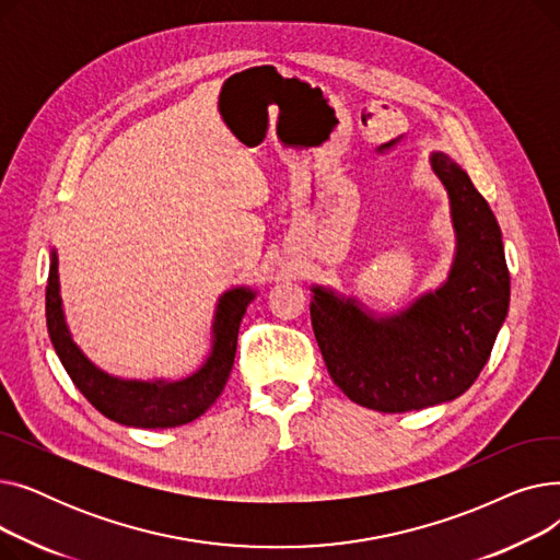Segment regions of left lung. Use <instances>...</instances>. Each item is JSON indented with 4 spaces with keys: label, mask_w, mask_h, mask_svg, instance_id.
I'll list each match as a JSON object with an SVG mask.
<instances>
[{
    "label": "left lung",
    "mask_w": 560,
    "mask_h": 560,
    "mask_svg": "<svg viewBox=\"0 0 560 560\" xmlns=\"http://www.w3.org/2000/svg\"><path fill=\"white\" fill-rule=\"evenodd\" d=\"M431 167L447 188L456 231L447 281L390 317H374L357 300L313 288L311 325L334 384L381 413L460 397L488 363L509 313L502 229L488 201L447 154L433 152Z\"/></svg>",
    "instance_id": "1"
}]
</instances>
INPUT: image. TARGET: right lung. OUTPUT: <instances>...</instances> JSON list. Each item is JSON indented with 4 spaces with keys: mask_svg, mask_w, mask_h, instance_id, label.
<instances>
[{
    "mask_svg": "<svg viewBox=\"0 0 560 560\" xmlns=\"http://www.w3.org/2000/svg\"><path fill=\"white\" fill-rule=\"evenodd\" d=\"M254 290L233 288L220 298L213 322V349L206 363L188 378L174 381H125L95 368L72 342L66 327L58 295V258L51 252L45 315L51 345L61 359L72 384L91 401L102 416L113 422L138 429H170L197 420L209 410L226 386L233 368L238 329L247 306L254 300Z\"/></svg>",
    "mask_w": 560,
    "mask_h": 560,
    "instance_id": "right-lung-1",
    "label": "right lung"
}]
</instances>
